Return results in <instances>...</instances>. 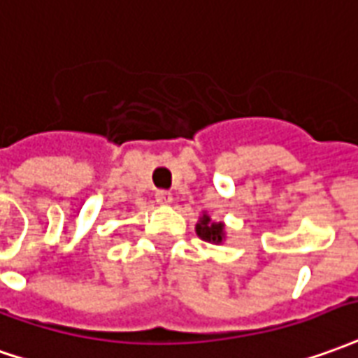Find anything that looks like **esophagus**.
Listing matches in <instances>:
<instances>
[{
	"label": "esophagus",
	"mask_w": 358,
	"mask_h": 358,
	"mask_svg": "<svg viewBox=\"0 0 358 358\" xmlns=\"http://www.w3.org/2000/svg\"><path fill=\"white\" fill-rule=\"evenodd\" d=\"M155 199H157V203L169 205L172 201V194L171 192H166V189H159V192L155 194Z\"/></svg>",
	"instance_id": "1"
}]
</instances>
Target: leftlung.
I'll list each match as a JSON object with an SVG mask.
<instances>
[{"label": "left lung", "mask_w": 358, "mask_h": 358, "mask_svg": "<svg viewBox=\"0 0 358 358\" xmlns=\"http://www.w3.org/2000/svg\"><path fill=\"white\" fill-rule=\"evenodd\" d=\"M196 232L199 238L207 240V242H221L222 240V222H211V219L203 215L201 221L197 222Z\"/></svg>", "instance_id": "8db88e82"}]
</instances>
